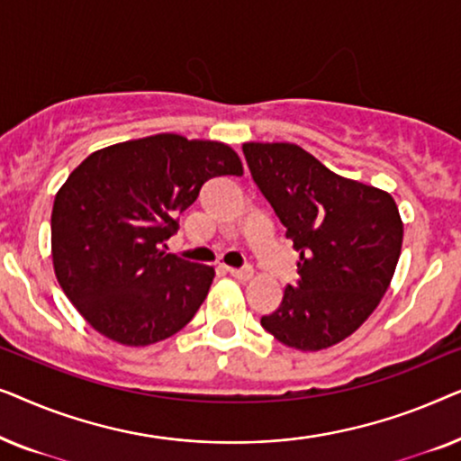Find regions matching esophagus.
<instances>
[{
    "label": "esophagus",
    "instance_id": "esophagus-1",
    "mask_svg": "<svg viewBox=\"0 0 461 461\" xmlns=\"http://www.w3.org/2000/svg\"><path fill=\"white\" fill-rule=\"evenodd\" d=\"M224 270L230 276H235V279H239V281H249L251 276H254V270H251V268H230V267H224Z\"/></svg>",
    "mask_w": 461,
    "mask_h": 461
}]
</instances>
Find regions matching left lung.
<instances>
[{"mask_svg":"<svg viewBox=\"0 0 461 461\" xmlns=\"http://www.w3.org/2000/svg\"><path fill=\"white\" fill-rule=\"evenodd\" d=\"M243 155L300 254L298 283L260 323L289 348H330L367 321L393 281L399 207L386 191L333 174L298 144L245 142Z\"/></svg>","mask_w":461,"mask_h":461,"instance_id":"obj_1","label":"left lung"}]
</instances>
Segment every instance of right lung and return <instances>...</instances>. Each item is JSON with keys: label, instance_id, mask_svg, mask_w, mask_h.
<instances>
[{"label": "right lung", "instance_id": "add662e5", "mask_svg": "<svg viewBox=\"0 0 461 461\" xmlns=\"http://www.w3.org/2000/svg\"><path fill=\"white\" fill-rule=\"evenodd\" d=\"M229 144L155 134L100 149L56 193L52 262L62 292L104 338L149 346L203 304L213 268L167 254L178 216L216 176H241Z\"/></svg>", "mask_w": 461, "mask_h": 461}]
</instances>
